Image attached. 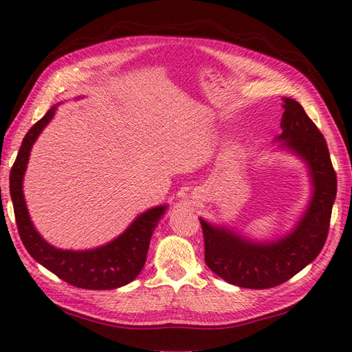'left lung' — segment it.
<instances>
[{
	"label": "left lung",
	"instance_id": "8db88e82",
	"mask_svg": "<svg viewBox=\"0 0 352 352\" xmlns=\"http://www.w3.org/2000/svg\"><path fill=\"white\" fill-rule=\"evenodd\" d=\"M283 131L276 140H283V148L307 163L313 184L310 204L294 231L278 241L263 243L199 219L206 265L239 287L269 289L287 281L319 256L330 230L338 178L324 134L300 102L283 98Z\"/></svg>",
	"mask_w": 352,
	"mask_h": 352
}]
</instances>
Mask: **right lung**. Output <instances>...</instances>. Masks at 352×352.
<instances>
[{"label": "right lung", "instance_id": "right-lung-1", "mask_svg": "<svg viewBox=\"0 0 352 352\" xmlns=\"http://www.w3.org/2000/svg\"><path fill=\"white\" fill-rule=\"evenodd\" d=\"M56 109L52 106L41 121L28 130L10 170V197L21 241L37 263L72 286L89 290H109L125 286L144 269L149 241L157 223L166 212V206L149 208L142 213L121 236L100 248L87 251L58 250L45 241L30 219L22 182L32 146L54 116Z\"/></svg>", "mask_w": 352, "mask_h": 352}]
</instances>
